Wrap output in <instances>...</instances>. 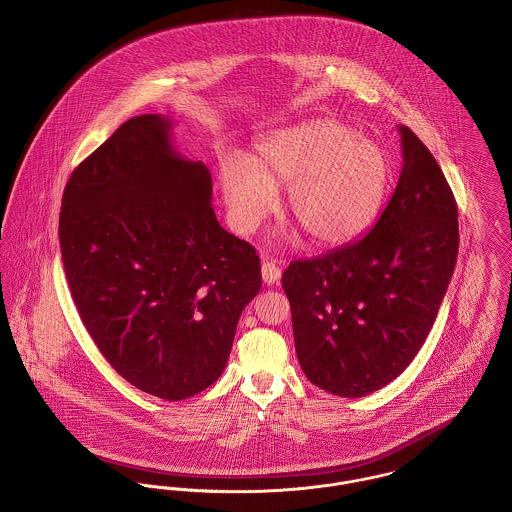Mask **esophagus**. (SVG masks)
<instances>
[{
	"label": "esophagus",
	"mask_w": 512,
	"mask_h": 512,
	"mask_svg": "<svg viewBox=\"0 0 512 512\" xmlns=\"http://www.w3.org/2000/svg\"><path fill=\"white\" fill-rule=\"evenodd\" d=\"M261 274H263V280H265V284L272 286V284H278V280H280V276H282V269L276 265V261L267 259V261H263Z\"/></svg>",
	"instance_id": "esophagus-1"
}]
</instances>
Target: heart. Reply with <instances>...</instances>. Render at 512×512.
I'll use <instances>...</instances> for the list:
<instances>
[{"label":"heart","mask_w":512,"mask_h":512,"mask_svg":"<svg viewBox=\"0 0 512 512\" xmlns=\"http://www.w3.org/2000/svg\"><path fill=\"white\" fill-rule=\"evenodd\" d=\"M218 176L236 230H255L276 205L274 187H286L288 211L305 236L336 247L360 238L379 218L391 187V164L385 151L356 129L311 120L261 139L251 162L224 156Z\"/></svg>","instance_id":"b5f03b06"}]
</instances>
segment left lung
<instances>
[{
    "instance_id": "left-lung-1",
    "label": "left lung",
    "mask_w": 512,
    "mask_h": 512,
    "mask_svg": "<svg viewBox=\"0 0 512 512\" xmlns=\"http://www.w3.org/2000/svg\"><path fill=\"white\" fill-rule=\"evenodd\" d=\"M398 129L400 180L369 234L282 274L301 369L344 398L383 389L412 363L456 265L451 187L416 133Z\"/></svg>"
}]
</instances>
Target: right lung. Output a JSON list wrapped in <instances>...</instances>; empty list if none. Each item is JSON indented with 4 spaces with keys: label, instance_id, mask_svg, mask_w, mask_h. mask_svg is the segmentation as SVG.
Masks as SVG:
<instances>
[{
    "label": "right lung",
    "instance_id": "1",
    "mask_svg": "<svg viewBox=\"0 0 512 512\" xmlns=\"http://www.w3.org/2000/svg\"><path fill=\"white\" fill-rule=\"evenodd\" d=\"M172 121H125L63 189L60 247L79 317L139 391L183 400L220 377L261 290L255 247L212 211L203 162L176 152Z\"/></svg>",
    "mask_w": 512,
    "mask_h": 512
}]
</instances>
